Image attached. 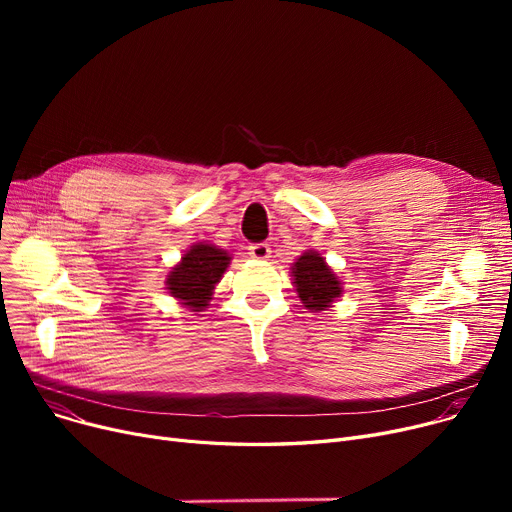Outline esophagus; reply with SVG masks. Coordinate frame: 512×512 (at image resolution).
<instances>
[{
	"label": "esophagus",
	"mask_w": 512,
	"mask_h": 512,
	"mask_svg": "<svg viewBox=\"0 0 512 512\" xmlns=\"http://www.w3.org/2000/svg\"><path fill=\"white\" fill-rule=\"evenodd\" d=\"M249 255L253 257V259H267L272 255V249H270V245H265V242H255V245H251L249 247Z\"/></svg>",
	"instance_id": "1"
}]
</instances>
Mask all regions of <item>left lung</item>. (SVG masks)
<instances>
[{"label":"left lung","mask_w":512,"mask_h":512,"mask_svg":"<svg viewBox=\"0 0 512 512\" xmlns=\"http://www.w3.org/2000/svg\"><path fill=\"white\" fill-rule=\"evenodd\" d=\"M292 280L299 299L313 313L326 311L342 294V282L317 251H305L292 263Z\"/></svg>","instance_id":"1"}]
</instances>
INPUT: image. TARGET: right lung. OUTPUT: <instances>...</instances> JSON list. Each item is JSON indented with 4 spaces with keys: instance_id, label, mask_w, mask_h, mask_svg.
<instances>
[{
    "instance_id": "right-lung-1",
    "label": "right lung",
    "mask_w": 512,
    "mask_h": 512,
    "mask_svg": "<svg viewBox=\"0 0 512 512\" xmlns=\"http://www.w3.org/2000/svg\"><path fill=\"white\" fill-rule=\"evenodd\" d=\"M230 255L207 242H197L184 253L178 265L168 274L166 286L174 299L191 311L207 309L215 284L230 265Z\"/></svg>"
}]
</instances>
